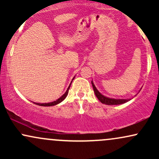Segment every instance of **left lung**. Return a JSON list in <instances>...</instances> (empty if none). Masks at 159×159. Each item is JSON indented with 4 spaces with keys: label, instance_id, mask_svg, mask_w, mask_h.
Instances as JSON below:
<instances>
[{
    "label": "left lung",
    "instance_id": "left-lung-1",
    "mask_svg": "<svg viewBox=\"0 0 159 159\" xmlns=\"http://www.w3.org/2000/svg\"><path fill=\"white\" fill-rule=\"evenodd\" d=\"M92 85H93V88L95 95L96 96V97L100 102H101L102 104H105V105H121V104H124L127 102L130 101L132 98H109L107 96H104L101 93L97 90V88L96 87V86L94 85L93 82L92 81ZM141 90V89H140ZM139 90V91H140ZM136 96V95H135Z\"/></svg>",
    "mask_w": 159,
    "mask_h": 159
}]
</instances>
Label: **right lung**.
Returning a JSON list of instances; mask_svg holds the SVG:
<instances>
[{
  "instance_id": "obj_1",
  "label": "right lung",
  "mask_w": 159,
  "mask_h": 159,
  "mask_svg": "<svg viewBox=\"0 0 159 159\" xmlns=\"http://www.w3.org/2000/svg\"><path fill=\"white\" fill-rule=\"evenodd\" d=\"M74 78H75V77H74L73 78H72V81H71L70 84H69V87H68V88H67L66 91V92H65V93L63 94V96H61V97H60L59 98H57V99L56 101L52 102H48V103H36V102H34V104H36V105H39V106L49 107V106H54V105H58V104H59V103L62 102H63V100L65 99L66 97V96H67V95H68V93H69V88H70L71 84H72V81H73V80H74Z\"/></svg>"
}]
</instances>
